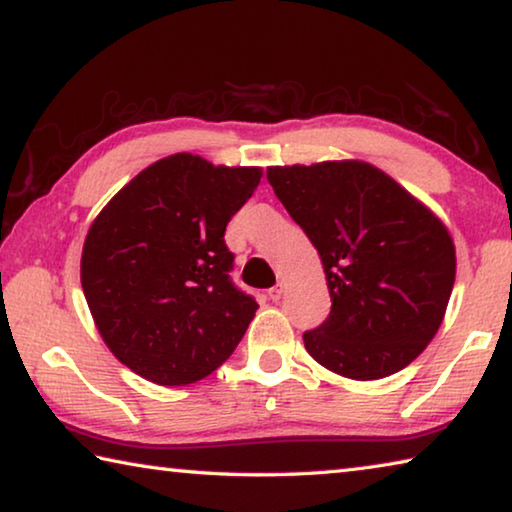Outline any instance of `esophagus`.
I'll return each mask as SVG.
<instances>
[{
  "label": "esophagus",
  "mask_w": 512,
  "mask_h": 512,
  "mask_svg": "<svg viewBox=\"0 0 512 512\" xmlns=\"http://www.w3.org/2000/svg\"><path fill=\"white\" fill-rule=\"evenodd\" d=\"M267 297H270L272 301H279L283 297V283H276L274 288L267 290Z\"/></svg>",
  "instance_id": "obj_1"
}]
</instances>
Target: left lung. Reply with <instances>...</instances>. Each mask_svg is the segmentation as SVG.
Wrapping results in <instances>:
<instances>
[{
	"label": "left lung",
	"instance_id": "obj_1",
	"mask_svg": "<svg viewBox=\"0 0 512 512\" xmlns=\"http://www.w3.org/2000/svg\"><path fill=\"white\" fill-rule=\"evenodd\" d=\"M267 181L322 258L331 313L304 333L326 370L390 376L438 333L456 281L447 226L365 161L267 167Z\"/></svg>",
	"mask_w": 512,
	"mask_h": 512
}]
</instances>
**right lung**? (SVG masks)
Segmentation results:
<instances>
[{
  "label": "right lung",
  "instance_id": "obj_1",
  "mask_svg": "<svg viewBox=\"0 0 512 512\" xmlns=\"http://www.w3.org/2000/svg\"><path fill=\"white\" fill-rule=\"evenodd\" d=\"M261 167L172 154L145 167L90 224L81 288L113 356L142 379L188 385L233 354L258 304L231 283L226 224Z\"/></svg>",
  "mask_w": 512,
  "mask_h": 512
}]
</instances>
